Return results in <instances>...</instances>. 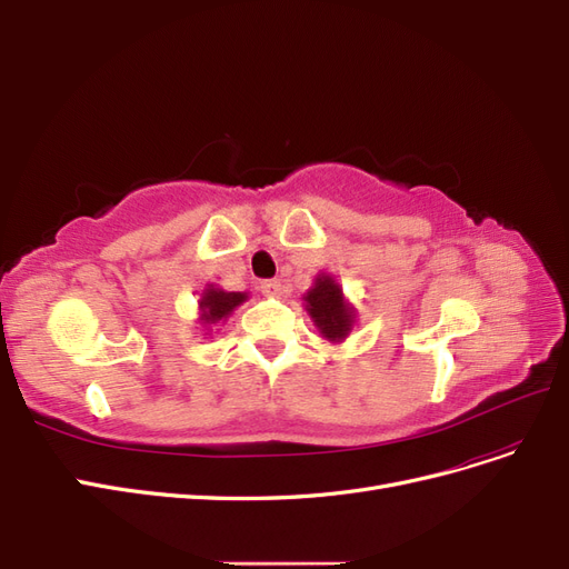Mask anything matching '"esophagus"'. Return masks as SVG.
<instances>
[{
	"mask_svg": "<svg viewBox=\"0 0 569 569\" xmlns=\"http://www.w3.org/2000/svg\"><path fill=\"white\" fill-rule=\"evenodd\" d=\"M261 291H263L266 297H280L282 284H280V280H263L261 282Z\"/></svg>",
	"mask_w": 569,
	"mask_h": 569,
	"instance_id": "34e87169",
	"label": "esophagus"
}]
</instances>
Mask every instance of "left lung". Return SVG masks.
<instances>
[{"label":"left lung","instance_id":"8db88e82","mask_svg":"<svg viewBox=\"0 0 569 569\" xmlns=\"http://www.w3.org/2000/svg\"><path fill=\"white\" fill-rule=\"evenodd\" d=\"M306 308L311 313L318 330L330 339L339 341L349 335L353 325V311L341 297L339 284L330 278V274H320L316 280V287L303 297Z\"/></svg>","mask_w":569,"mask_h":569}]
</instances>
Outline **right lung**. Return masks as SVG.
I'll return each instance as SVG.
<instances>
[{"instance_id": "add662e5", "label": "right lung", "mask_w": 569, "mask_h": 569, "mask_svg": "<svg viewBox=\"0 0 569 569\" xmlns=\"http://www.w3.org/2000/svg\"><path fill=\"white\" fill-rule=\"evenodd\" d=\"M247 299L242 291H222L216 287H209L201 297V316L206 322H218L222 318H228L234 308Z\"/></svg>"}]
</instances>
